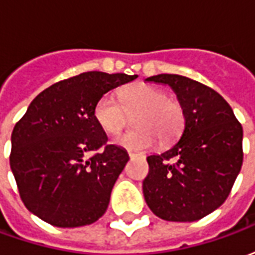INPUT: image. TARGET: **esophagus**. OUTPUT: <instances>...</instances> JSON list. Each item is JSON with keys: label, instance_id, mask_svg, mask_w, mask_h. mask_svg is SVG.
Wrapping results in <instances>:
<instances>
[{"label": "esophagus", "instance_id": "esophagus-1", "mask_svg": "<svg viewBox=\"0 0 255 255\" xmlns=\"http://www.w3.org/2000/svg\"><path fill=\"white\" fill-rule=\"evenodd\" d=\"M128 155H129V158H135V157H143V155L135 154V153H128Z\"/></svg>", "mask_w": 255, "mask_h": 255}]
</instances>
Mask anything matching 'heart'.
Wrapping results in <instances>:
<instances>
[{
  "label": "heart",
  "instance_id": "b5f03b06",
  "mask_svg": "<svg viewBox=\"0 0 255 255\" xmlns=\"http://www.w3.org/2000/svg\"><path fill=\"white\" fill-rule=\"evenodd\" d=\"M120 101L112 93H106L97 101L94 119L109 135H116L126 127L129 116H135L139 129L128 131L115 139L119 146L129 151L142 153L153 147L160 138L169 143L179 136L184 126V108L182 102L169 97L160 87L151 84H136L123 90Z\"/></svg>",
  "mask_w": 255,
  "mask_h": 255
}]
</instances>
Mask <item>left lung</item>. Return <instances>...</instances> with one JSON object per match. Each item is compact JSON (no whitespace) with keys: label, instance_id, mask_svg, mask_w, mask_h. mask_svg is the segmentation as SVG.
Instances as JSON below:
<instances>
[{"label":"left lung","instance_id":"1","mask_svg":"<svg viewBox=\"0 0 255 255\" xmlns=\"http://www.w3.org/2000/svg\"><path fill=\"white\" fill-rule=\"evenodd\" d=\"M147 82L171 86L184 108V129L171 149L147 157L143 194L166 221H197L228 198L243 162V128L232 108L205 84L161 73Z\"/></svg>","mask_w":255,"mask_h":255}]
</instances>
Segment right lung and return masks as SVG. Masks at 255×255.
<instances>
[{"label":"right lung","instance_id":"obj_1","mask_svg":"<svg viewBox=\"0 0 255 255\" xmlns=\"http://www.w3.org/2000/svg\"><path fill=\"white\" fill-rule=\"evenodd\" d=\"M138 75L84 72L43 90L12 132L9 155L25 208L54 227L93 224L104 216L128 161L108 144L94 106L108 91Z\"/></svg>","mask_w":255,"mask_h":255}]
</instances>
